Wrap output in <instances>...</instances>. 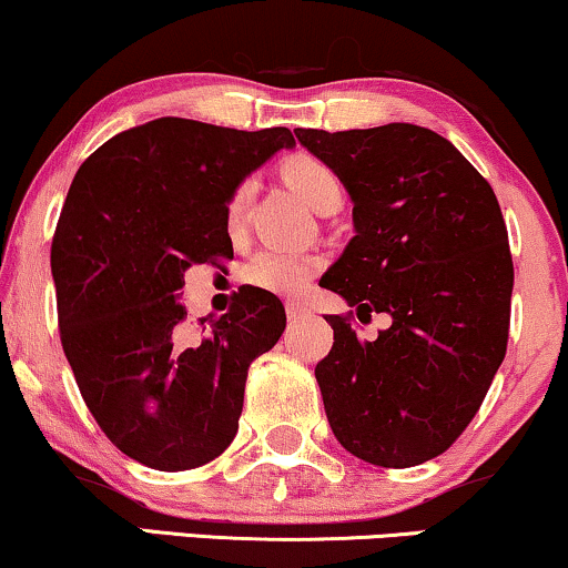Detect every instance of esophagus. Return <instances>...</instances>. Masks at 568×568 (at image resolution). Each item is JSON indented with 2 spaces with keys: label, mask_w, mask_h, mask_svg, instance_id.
<instances>
[{
  "label": "esophagus",
  "mask_w": 568,
  "mask_h": 568,
  "mask_svg": "<svg viewBox=\"0 0 568 568\" xmlns=\"http://www.w3.org/2000/svg\"><path fill=\"white\" fill-rule=\"evenodd\" d=\"M311 311H307V305L302 300H290L286 302V315H290L292 321H297V318H302V315H307Z\"/></svg>",
  "instance_id": "esophagus-1"
}]
</instances>
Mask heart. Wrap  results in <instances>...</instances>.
Returning <instances> with one entry per match:
<instances>
[{
    "label": "heart",
    "mask_w": 568,
    "mask_h": 568,
    "mask_svg": "<svg viewBox=\"0 0 568 568\" xmlns=\"http://www.w3.org/2000/svg\"><path fill=\"white\" fill-rule=\"evenodd\" d=\"M282 174L294 193L321 211L328 201L342 197V180L334 169L311 153H294L282 164ZM255 180L247 176L232 190L226 201V226L237 232L247 219L253 201ZM323 268V257L313 253H290V250H261L245 266V282L274 294H300L311 278Z\"/></svg>",
    "instance_id": "heart-1"
}]
</instances>
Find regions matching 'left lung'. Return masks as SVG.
<instances>
[{
    "mask_svg": "<svg viewBox=\"0 0 568 568\" xmlns=\"http://www.w3.org/2000/svg\"><path fill=\"white\" fill-rule=\"evenodd\" d=\"M355 203V237L321 286L334 347L315 365L338 444L378 467L444 454L473 423L509 342L514 263L488 180L428 128L294 130ZM393 326L359 343L354 318Z\"/></svg>",
    "mask_w": 568,
    "mask_h": 568,
    "instance_id": "left-lung-1",
    "label": "left lung"
}]
</instances>
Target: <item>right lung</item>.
<instances>
[{"instance_id":"obj_1","label":"right lung","mask_w":568,"mask_h":568,"mask_svg":"<svg viewBox=\"0 0 568 568\" xmlns=\"http://www.w3.org/2000/svg\"><path fill=\"white\" fill-rule=\"evenodd\" d=\"M292 145L286 128L161 116L106 140L72 180L51 240L59 338L99 428L145 467L182 473L224 454L247 367L284 334L282 300L242 286L185 342L180 290L193 263L232 261V190Z\"/></svg>"}]
</instances>
